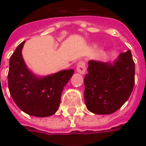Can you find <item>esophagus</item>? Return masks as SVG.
<instances>
[{
  "mask_svg": "<svg viewBox=\"0 0 146 146\" xmlns=\"http://www.w3.org/2000/svg\"><path fill=\"white\" fill-rule=\"evenodd\" d=\"M76 71H77V73H80L82 75L86 73V65L84 61H80L78 62L77 66H76Z\"/></svg>",
  "mask_w": 146,
  "mask_h": 146,
  "instance_id": "34e87169",
  "label": "esophagus"
}]
</instances>
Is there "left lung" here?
Returning a JSON list of instances; mask_svg holds the SVG:
<instances>
[{
    "label": "left lung",
    "instance_id": "8db88e82",
    "mask_svg": "<svg viewBox=\"0 0 146 146\" xmlns=\"http://www.w3.org/2000/svg\"><path fill=\"white\" fill-rule=\"evenodd\" d=\"M84 77V101L95 114L115 113L127 101L135 85V66L130 50L113 62H88Z\"/></svg>",
    "mask_w": 146,
    "mask_h": 146
}]
</instances>
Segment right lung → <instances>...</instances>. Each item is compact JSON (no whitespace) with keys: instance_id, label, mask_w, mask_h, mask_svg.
I'll use <instances>...</instances> for the list:
<instances>
[{"instance_id":"add662e5","label":"right lung","mask_w":146,"mask_h":146,"mask_svg":"<svg viewBox=\"0 0 146 146\" xmlns=\"http://www.w3.org/2000/svg\"><path fill=\"white\" fill-rule=\"evenodd\" d=\"M25 41L18 46L9 61L8 88L15 103L30 116L46 117L56 113L64 87L73 70L37 76L27 67L22 54Z\"/></svg>"}]
</instances>
